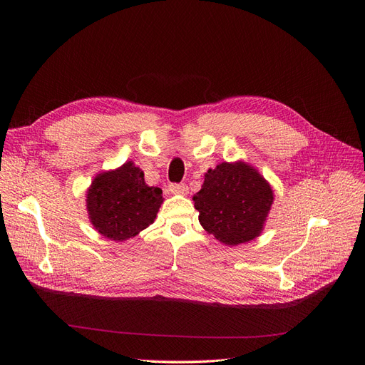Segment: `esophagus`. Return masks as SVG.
<instances>
[{
    "label": "esophagus",
    "mask_w": 365,
    "mask_h": 365,
    "mask_svg": "<svg viewBox=\"0 0 365 365\" xmlns=\"http://www.w3.org/2000/svg\"><path fill=\"white\" fill-rule=\"evenodd\" d=\"M169 189L173 195H182L185 196L187 193H189V187H187V184H170Z\"/></svg>",
    "instance_id": "34e87169"
}]
</instances>
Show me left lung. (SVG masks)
Returning <instances> with one entry per match:
<instances>
[{
    "mask_svg": "<svg viewBox=\"0 0 365 365\" xmlns=\"http://www.w3.org/2000/svg\"><path fill=\"white\" fill-rule=\"evenodd\" d=\"M200 224L220 244L236 247L256 239L274 202L271 184L251 164L237 160L219 163L204 175L193 196Z\"/></svg>",
    "mask_w": 365,
    "mask_h": 365,
    "instance_id": "left-lung-1",
    "label": "left lung"
}]
</instances>
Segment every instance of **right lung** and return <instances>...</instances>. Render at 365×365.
<instances>
[{"label": "right lung", "instance_id": "obj_1", "mask_svg": "<svg viewBox=\"0 0 365 365\" xmlns=\"http://www.w3.org/2000/svg\"><path fill=\"white\" fill-rule=\"evenodd\" d=\"M164 201L160 187H150L134 161L94 176L86 190V212L93 227L115 242L135 237L157 219Z\"/></svg>", "mask_w": 365, "mask_h": 365}]
</instances>
